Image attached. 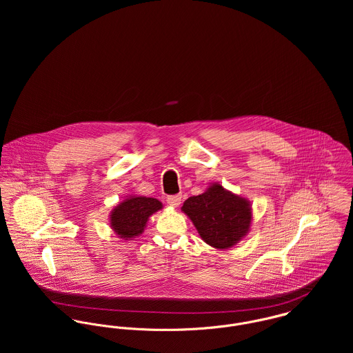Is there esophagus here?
<instances>
[{
    "mask_svg": "<svg viewBox=\"0 0 353 353\" xmlns=\"http://www.w3.org/2000/svg\"><path fill=\"white\" fill-rule=\"evenodd\" d=\"M181 201H182V196H181V194H175V196H168V197H167V203H168L170 206H172V208L179 206Z\"/></svg>",
    "mask_w": 353,
    "mask_h": 353,
    "instance_id": "obj_1",
    "label": "esophagus"
}]
</instances>
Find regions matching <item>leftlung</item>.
I'll return each instance as SVG.
<instances>
[{"instance_id":"left-lung-1","label":"left lung","mask_w":353,"mask_h":353,"mask_svg":"<svg viewBox=\"0 0 353 353\" xmlns=\"http://www.w3.org/2000/svg\"><path fill=\"white\" fill-rule=\"evenodd\" d=\"M182 212L193 221L202 241L209 246L227 250L239 243L250 231L252 203L212 183L205 193L189 197Z\"/></svg>"}]
</instances>
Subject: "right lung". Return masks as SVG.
Returning <instances> with one entry per match:
<instances>
[{"label":"right lung","mask_w":353,"mask_h":353,"mask_svg":"<svg viewBox=\"0 0 353 353\" xmlns=\"http://www.w3.org/2000/svg\"><path fill=\"white\" fill-rule=\"evenodd\" d=\"M163 208V203L151 197L129 196L119 202L110 214V227L121 239L140 236L150 220V216Z\"/></svg>","instance_id":"right-lung-1"}]
</instances>
